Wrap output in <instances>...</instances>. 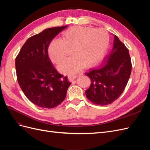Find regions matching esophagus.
<instances>
[{"instance_id": "esophagus-1", "label": "esophagus", "mask_w": 150, "mask_h": 150, "mask_svg": "<svg viewBox=\"0 0 150 150\" xmlns=\"http://www.w3.org/2000/svg\"><path fill=\"white\" fill-rule=\"evenodd\" d=\"M77 77H78L77 75H69L68 76V79H69V81H72L75 79Z\"/></svg>"}]
</instances>
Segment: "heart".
I'll list each match as a JSON object with an SVG mask.
<instances>
[{
    "mask_svg": "<svg viewBox=\"0 0 150 150\" xmlns=\"http://www.w3.org/2000/svg\"><path fill=\"white\" fill-rule=\"evenodd\" d=\"M109 44V35L101 29L74 27L64 31L62 39H54L50 43L48 53L51 59L58 64L71 49L72 57L58 66L63 74H74L85 64L92 66L101 59Z\"/></svg>",
    "mask_w": 150,
    "mask_h": 150,
    "instance_id": "heart-1",
    "label": "heart"
}]
</instances>
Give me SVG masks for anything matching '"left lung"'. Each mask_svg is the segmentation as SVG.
Returning a JSON list of instances; mask_svg holds the SVG:
<instances>
[{"instance_id": "left-lung-1", "label": "left lung", "mask_w": 150, "mask_h": 150, "mask_svg": "<svg viewBox=\"0 0 150 150\" xmlns=\"http://www.w3.org/2000/svg\"><path fill=\"white\" fill-rule=\"evenodd\" d=\"M128 49L114 35L111 51L104 58L103 66L92 68L86 73L91 85L86 96L97 105H108L114 102L123 92L131 72Z\"/></svg>"}]
</instances>
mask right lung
I'll use <instances>...</instances> for the list:
<instances>
[{"mask_svg": "<svg viewBox=\"0 0 150 150\" xmlns=\"http://www.w3.org/2000/svg\"><path fill=\"white\" fill-rule=\"evenodd\" d=\"M67 25L44 30L26 40L16 58L18 83L35 105L54 108L64 100L71 83L52 66L48 56L51 40Z\"/></svg>", "mask_w": 150, "mask_h": 150, "instance_id": "1", "label": "right lung"}]
</instances>
